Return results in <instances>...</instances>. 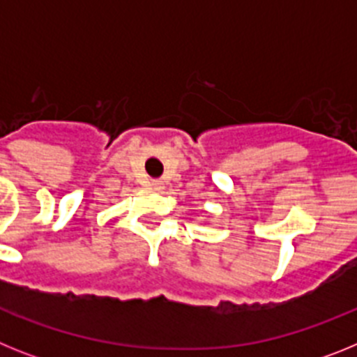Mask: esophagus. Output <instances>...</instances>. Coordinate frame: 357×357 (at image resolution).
Returning <instances> with one entry per match:
<instances>
[{
	"mask_svg": "<svg viewBox=\"0 0 357 357\" xmlns=\"http://www.w3.org/2000/svg\"><path fill=\"white\" fill-rule=\"evenodd\" d=\"M150 188L153 189V191H162V189H164V182L162 181H151L150 182Z\"/></svg>",
	"mask_w": 357,
	"mask_h": 357,
	"instance_id": "34e87169",
	"label": "esophagus"
}]
</instances>
